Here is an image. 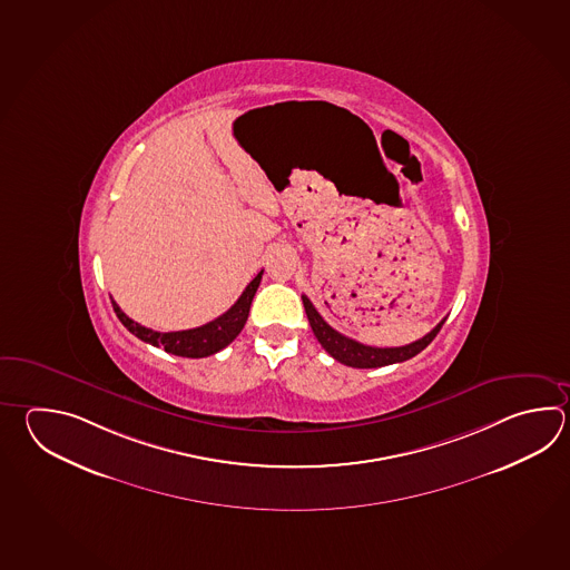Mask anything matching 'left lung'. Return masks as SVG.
<instances>
[{"mask_svg": "<svg viewBox=\"0 0 570 570\" xmlns=\"http://www.w3.org/2000/svg\"><path fill=\"white\" fill-rule=\"evenodd\" d=\"M304 311L308 316V323L313 326L314 337L318 338V343L323 345L326 353L337 360L343 365L348 367H357V370H370V367H384V365H392V363H402V361L410 360L414 355H419L422 348L429 347L432 343V338L439 335L444 321H441L439 325L434 326L430 331L429 335L404 345V347H370V345H363L355 338L345 337L341 335L338 331H335L333 326L326 323L325 318L318 314V311L314 308L313 303L303 296Z\"/></svg>", "mask_w": 570, "mask_h": 570, "instance_id": "obj_1", "label": "left lung"}]
</instances>
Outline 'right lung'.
I'll return each instance as SVG.
<instances>
[{"label":"right lung","mask_w":570,"mask_h":570,"mask_svg":"<svg viewBox=\"0 0 570 570\" xmlns=\"http://www.w3.org/2000/svg\"><path fill=\"white\" fill-rule=\"evenodd\" d=\"M262 274H264V269L247 284L244 294L237 298V303L233 304L227 313L222 314L215 321H210L207 325L188 328V331H175V333L151 331L148 326H141L136 321H131L128 314L124 313L114 301H111V304H114L117 318L121 321V325L126 326L131 335L150 343L154 347H163L166 353H173L178 357L198 360V357H209L213 353L227 347L233 338L242 333L245 321H247V314H249V306H252V301L256 296L257 286L262 282Z\"/></svg>","instance_id":"right-lung-1"}]
</instances>
